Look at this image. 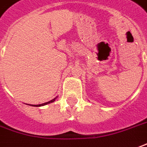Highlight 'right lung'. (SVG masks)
<instances>
[{
    "mask_svg": "<svg viewBox=\"0 0 147 147\" xmlns=\"http://www.w3.org/2000/svg\"><path fill=\"white\" fill-rule=\"evenodd\" d=\"M57 97L55 98H54L53 100H50L48 102H46V103H43V104H41V105H31V106H35V107H40V106H43V105H47V104H51V103H53L55 100H56Z\"/></svg>",
    "mask_w": 147,
    "mask_h": 147,
    "instance_id": "right-lung-1",
    "label": "right lung"
}]
</instances>
